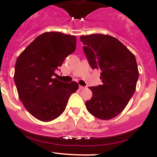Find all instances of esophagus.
<instances>
[{
  "instance_id": "obj_1",
  "label": "esophagus",
  "mask_w": 157,
  "mask_h": 157,
  "mask_svg": "<svg viewBox=\"0 0 157 157\" xmlns=\"http://www.w3.org/2000/svg\"><path fill=\"white\" fill-rule=\"evenodd\" d=\"M83 88H84V86H79V89H80V90H83Z\"/></svg>"
}]
</instances>
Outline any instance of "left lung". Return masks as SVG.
Returning <instances> with one entry per match:
<instances>
[{
	"label": "left lung",
	"mask_w": 157,
	"mask_h": 157,
	"mask_svg": "<svg viewBox=\"0 0 157 157\" xmlns=\"http://www.w3.org/2000/svg\"><path fill=\"white\" fill-rule=\"evenodd\" d=\"M88 63L100 71L102 84L89 87L92 98L86 101L90 114L100 120L119 115L133 95L139 77L135 56L117 38L95 33L80 36Z\"/></svg>",
	"instance_id": "left-lung-1"
}]
</instances>
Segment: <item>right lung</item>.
Segmentation results:
<instances>
[{
    "mask_svg": "<svg viewBox=\"0 0 157 157\" xmlns=\"http://www.w3.org/2000/svg\"><path fill=\"white\" fill-rule=\"evenodd\" d=\"M77 38L60 32L40 34L20 54L14 79L24 107L39 121L48 122L61 115L70 96L79 86L54 78L68 55L76 50Z\"/></svg>",
    "mask_w": 157,
    "mask_h": 157,
    "instance_id": "add662e5",
    "label": "right lung"
}]
</instances>
